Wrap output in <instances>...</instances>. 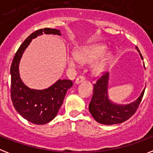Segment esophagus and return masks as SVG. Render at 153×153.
<instances>
[{"instance_id": "34e87169", "label": "esophagus", "mask_w": 153, "mask_h": 153, "mask_svg": "<svg viewBox=\"0 0 153 153\" xmlns=\"http://www.w3.org/2000/svg\"><path fill=\"white\" fill-rule=\"evenodd\" d=\"M85 81V78L83 76H79L76 79V80H75V84H79V83L82 82H84Z\"/></svg>"}]
</instances>
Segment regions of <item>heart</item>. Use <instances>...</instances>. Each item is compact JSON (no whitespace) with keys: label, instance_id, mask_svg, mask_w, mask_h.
<instances>
[{"label":"heart","instance_id":"b5f03b06","mask_svg":"<svg viewBox=\"0 0 153 153\" xmlns=\"http://www.w3.org/2000/svg\"><path fill=\"white\" fill-rule=\"evenodd\" d=\"M108 47L105 44H94L88 46L79 47L75 52L67 56V62L71 68H75L82 64H90L97 61L91 68L92 73L100 75L105 71L112 57L111 52L106 51Z\"/></svg>","mask_w":153,"mask_h":153}]
</instances>
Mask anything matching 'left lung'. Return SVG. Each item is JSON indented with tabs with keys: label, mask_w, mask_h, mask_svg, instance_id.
<instances>
[{
	"label": "left lung",
	"mask_w": 153,
	"mask_h": 153,
	"mask_svg": "<svg viewBox=\"0 0 153 153\" xmlns=\"http://www.w3.org/2000/svg\"><path fill=\"white\" fill-rule=\"evenodd\" d=\"M136 48H137V47ZM137 51L143 59L138 48ZM108 81L109 73H106L94 85L93 97L89 105V112L99 123L105 125L122 123L129 120L135 113L143 97L145 88L137 100L127 105H122L115 103L109 98Z\"/></svg>",
	"instance_id": "1"
}]
</instances>
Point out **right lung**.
<instances>
[{
  "label": "right lung",
  "mask_w": 153,
  "mask_h": 153,
  "mask_svg": "<svg viewBox=\"0 0 153 153\" xmlns=\"http://www.w3.org/2000/svg\"><path fill=\"white\" fill-rule=\"evenodd\" d=\"M43 33L61 35L59 30L51 28L40 29L32 33L16 52L10 69L13 106L23 119L37 125L47 123L56 116L67 91L73 85L71 80L59 79L46 89H35L28 87L21 79L19 67L23 53L33 38Z\"/></svg>",
  "instance_id": "1"
}]
</instances>
